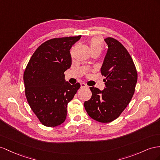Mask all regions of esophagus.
I'll list each match as a JSON object with an SVG mask.
<instances>
[{
	"label": "esophagus",
	"mask_w": 160,
	"mask_h": 160,
	"mask_svg": "<svg viewBox=\"0 0 160 160\" xmlns=\"http://www.w3.org/2000/svg\"><path fill=\"white\" fill-rule=\"evenodd\" d=\"M80 87H81V88H85V87H87V85L83 82V83L80 84Z\"/></svg>",
	"instance_id": "esophagus-1"
}]
</instances>
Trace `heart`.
Masks as SVG:
<instances>
[{
	"label": "heart",
	"mask_w": 160,
	"mask_h": 160,
	"mask_svg": "<svg viewBox=\"0 0 160 160\" xmlns=\"http://www.w3.org/2000/svg\"><path fill=\"white\" fill-rule=\"evenodd\" d=\"M103 47V42L99 38L93 37L90 40V48H91L92 52L94 51H101Z\"/></svg>",
	"instance_id": "b5f03b06"
}]
</instances>
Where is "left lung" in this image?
<instances>
[{"label":"left lung","mask_w":160,"mask_h":160,"mask_svg":"<svg viewBox=\"0 0 160 160\" xmlns=\"http://www.w3.org/2000/svg\"><path fill=\"white\" fill-rule=\"evenodd\" d=\"M108 44L101 68L105 87L103 91L90 87L91 99L84 105L93 120L108 123L116 120L128 105L134 93L137 72L132 57L126 48L113 38L104 39Z\"/></svg>","instance_id":"left-lung-1"}]
</instances>
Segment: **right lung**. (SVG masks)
Masks as SVG:
<instances>
[{
  "mask_svg": "<svg viewBox=\"0 0 160 160\" xmlns=\"http://www.w3.org/2000/svg\"><path fill=\"white\" fill-rule=\"evenodd\" d=\"M81 36L53 38L42 43L32 55L23 73L29 105L40 122L48 127L65 120L67 105L80 87L65 81L64 72L71 67L70 50Z\"/></svg>",
  "mask_w": 160,
  "mask_h": 160,
  "instance_id": "obj_1",
  "label": "right lung"
}]
</instances>
